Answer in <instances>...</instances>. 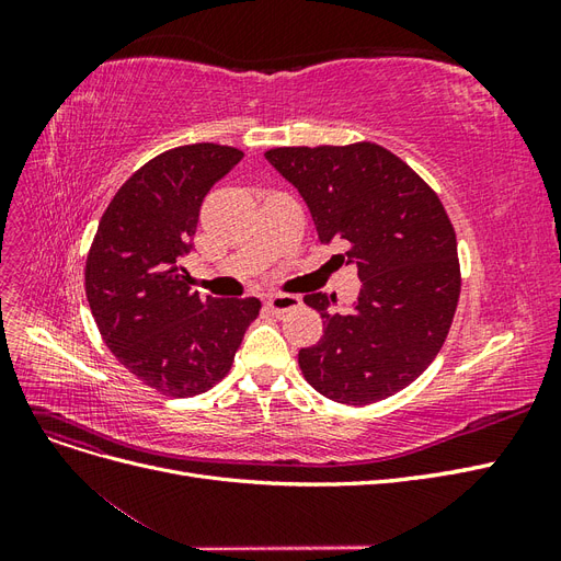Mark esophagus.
<instances>
[{
	"mask_svg": "<svg viewBox=\"0 0 561 561\" xmlns=\"http://www.w3.org/2000/svg\"><path fill=\"white\" fill-rule=\"evenodd\" d=\"M299 307V297L295 295H271L266 299V309L274 313V316H280V313H287Z\"/></svg>",
	"mask_w": 561,
	"mask_h": 561,
	"instance_id": "1",
	"label": "esophagus"
}]
</instances>
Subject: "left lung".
<instances>
[{
    "instance_id": "1",
    "label": "left lung",
    "mask_w": 561,
    "mask_h": 561,
    "mask_svg": "<svg viewBox=\"0 0 561 561\" xmlns=\"http://www.w3.org/2000/svg\"><path fill=\"white\" fill-rule=\"evenodd\" d=\"M266 161L307 203L322 245H348L360 293L304 297L322 318L318 344L299 351L307 381L334 402L369 404L410 386L443 348L456 311V233L443 203L388 149L278 147Z\"/></svg>"
}]
</instances>
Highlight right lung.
Wrapping results in <instances>:
<instances>
[{"mask_svg":"<svg viewBox=\"0 0 561 561\" xmlns=\"http://www.w3.org/2000/svg\"><path fill=\"white\" fill-rule=\"evenodd\" d=\"M243 151L213 142L163 151L133 173L98 225L87 297L103 342L130 375L171 398L206 393L227 377L262 301L190 287L201 203Z\"/></svg>","mask_w":561,"mask_h":561,"instance_id":"1","label":"right lung"}]
</instances>
